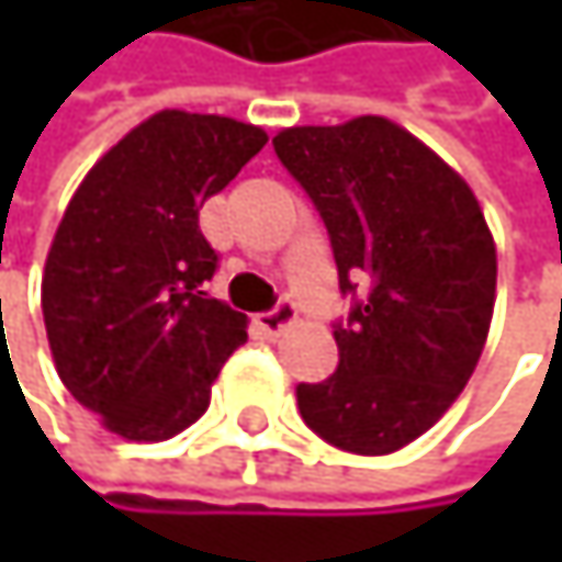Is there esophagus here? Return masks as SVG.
<instances>
[{"instance_id":"34e87169","label":"esophagus","mask_w":562,"mask_h":562,"mask_svg":"<svg viewBox=\"0 0 562 562\" xmlns=\"http://www.w3.org/2000/svg\"><path fill=\"white\" fill-rule=\"evenodd\" d=\"M292 322H295V305L285 302V299H282L273 312H263V315H260V328H263L270 338H280L285 328H292Z\"/></svg>"}]
</instances>
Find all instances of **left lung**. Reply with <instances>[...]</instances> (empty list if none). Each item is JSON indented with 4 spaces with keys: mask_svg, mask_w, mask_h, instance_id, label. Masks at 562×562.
Listing matches in <instances>:
<instances>
[{
    "mask_svg": "<svg viewBox=\"0 0 562 562\" xmlns=\"http://www.w3.org/2000/svg\"><path fill=\"white\" fill-rule=\"evenodd\" d=\"M273 146L328 227L341 292H364L335 328L338 371L295 391L302 419L345 452H396L459 400L488 341L498 254L482 204L387 116L289 126Z\"/></svg>",
    "mask_w": 562,
    "mask_h": 562,
    "instance_id": "8db88e82",
    "label": "left lung"
}]
</instances>
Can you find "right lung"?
<instances>
[{
	"instance_id": "obj_1",
	"label": "right lung",
	"mask_w": 562,
	"mask_h": 562,
	"mask_svg": "<svg viewBox=\"0 0 562 562\" xmlns=\"http://www.w3.org/2000/svg\"><path fill=\"white\" fill-rule=\"evenodd\" d=\"M263 146L254 123L159 110L97 159L57 224L42 273L57 378L130 442L188 429L247 341V315L204 289L217 254L198 211Z\"/></svg>"
}]
</instances>
